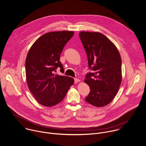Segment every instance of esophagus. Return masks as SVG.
Instances as JSON below:
<instances>
[{"label": "esophagus", "instance_id": "obj_1", "mask_svg": "<svg viewBox=\"0 0 146 146\" xmlns=\"http://www.w3.org/2000/svg\"><path fill=\"white\" fill-rule=\"evenodd\" d=\"M80 82V80H79L78 78H74V82L75 83H78V82Z\"/></svg>", "mask_w": 146, "mask_h": 146}]
</instances>
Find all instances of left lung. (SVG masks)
I'll use <instances>...</instances> for the list:
<instances>
[{
    "label": "left lung",
    "instance_id": "8db88e82",
    "mask_svg": "<svg viewBox=\"0 0 146 146\" xmlns=\"http://www.w3.org/2000/svg\"><path fill=\"white\" fill-rule=\"evenodd\" d=\"M80 37L86 50L88 67L84 82L91 89L86 101L96 107L109 104L117 94L122 80L120 53L106 36L98 32L81 31Z\"/></svg>",
    "mask_w": 146,
    "mask_h": 146
}]
</instances>
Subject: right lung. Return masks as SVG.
Segmentation results:
<instances>
[{
  "label": "right lung",
  "instance_id": "obj_1",
  "mask_svg": "<svg viewBox=\"0 0 146 146\" xmlns=\"http://www.w3.org/2000/svg\"><path fill=\"white\" fill-rule=\"evenodd\" d=\"M74 33L69 31L45 33L28 52L25 62L27 84L37 101L44 106L51 107L60 102L74 83L72 77L54 73L58 67L64 72L59 61L60 54Z\"/></svg>",
  "mask_w": 146,
  "mask_h": 146
}]
</instances>
